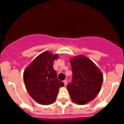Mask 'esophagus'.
Listing matches in <instances>:
<instances>
[{
    "mask_svg": "<svg viewBox=\"0 0 124 124\" xmlns=\"http://www.w3.org/2000/svg\"><path fill=\"white\" fill-rule=\"evenodd\" d=\"M67 82H68V81H67V79H65V80H64V81H63V83H64V85H66V84H67Z\"/></svg>",
    "mask_w": 124,
    "mask_h": 124,
    "instance_id": "1",
    "label": "esophagus"
}]
</instances>
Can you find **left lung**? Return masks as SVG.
Masks as SVG:
<instances>
[{
  "label": "left lung",
  "mask_w": 124,
  "mask_h": 124,
  "mask_svg": "<svg viewBox=\"0 0 124 124\" xmlns=\"http://www.w3.org/2000/svg\"><path fill=\"white\" fill-rule=\"evenodd\" d=\"M73 76L67 89L71 100L80 105L94 99L99 93L103 76L93 61L84 55L73 57L70 60Z\"/></svg>",
  "instance_id": "left-lung-1"
}]
</instances>
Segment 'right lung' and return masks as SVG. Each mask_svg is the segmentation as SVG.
<instances>
[{"label": "right lung", "mask_w": 124, "mask_h": 124, "mask_svg": "<svg viewBox=\"0 0 124 124\" xmlns=\"http://www.w3.org/2000/svg\"><path fill=\"white\" fill-rule=\"evenodd\" d=\"M58 56L45 51L36 58L23 73L25 86L30 96L38 103L49 105L56 100L59 88L64 86L57 78L53 69L54 60Z\"/></svg>", "instance_id": "obj_1"}]
</instances>
